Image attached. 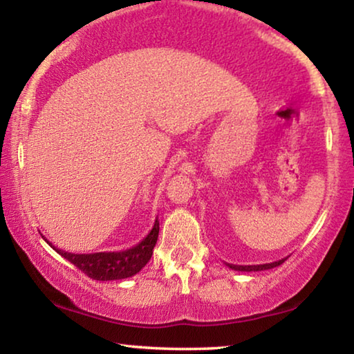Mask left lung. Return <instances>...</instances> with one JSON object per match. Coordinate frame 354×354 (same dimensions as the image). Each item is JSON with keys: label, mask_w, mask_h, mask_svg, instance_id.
I'll use <instances>...</instances> for the list:
<instances>
[{"label": "left lung", "mask_w": 354, "mask_h": 354, "mask_svg": "<svg viewBox=\"0 0 354 354\" xmlns=\"http://www.w3.org/2000/svg\"><path fill=\"white\" fill-rule=\"evenodd\" d=\"M283 260H286V258H283ZM283 260H279V261H274V263H266V265H248V266L229 265V263H227V266L234 271H263V270H271V268H276L279 265H282Z\"/></svg>", "instance_id": "1"}]
</instances>
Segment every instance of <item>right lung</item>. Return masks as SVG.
Wrapping results in <instances>:
<instances>
[{"instance_id": "1", "label": "right lung", "mask_w": 354, "mask_h": 354, "mask_svg": "<svg viewBox=\"0 0 354 354\" xmlns=\"http://www.w3.org/2000/svg\"><path fill=\"white\" fill-rule=\"evenodd\" d=\"M158 220L153 227L138 245L123 252H99V253H71L53 247L59 255L73 263L80 271L96 281H117L138 274L151 260L153 247L158 237ZM49 243V242H48Z\"/></svg>"}]
</instances>
